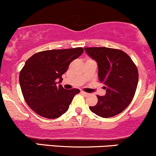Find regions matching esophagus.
Wrapping results in <instances>:
<instances>
[{"mask_svg": "<svg viewBox=\"0 0 156 156\" xmlns=\"http://www.w3.org/2000/svg\"><path fill=\"white\" fill-rule=\"evenodd\" d=\"M81 93L83 94V95H84V96H87V95H89V93H87V92H83V91H82Z\"/></svg>", "mask_w": 156, "mask_h": 156, "instance_id": "1", "label": "esophagus"}]
</instances>
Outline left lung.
<instances>
[{
  "label": "left lung",
  "instance_id": "obj_1",
  "mask_svg": "<svg viewBox=\"0 0 156 156\" xmlns=\"http://www.w3.org/2000/svg\"><path fill=\"white\" fill-rule=\"evenodd\" d=\"M85 51L98 66V79L106 85V95H97L98 103L90 107L93 113L110 118L121 113L131 103L138 81V72L124 51L107 47H86Z\"/></svg>",
  "mask_w": 156,
  "mask_h": 156
}]
</instances>
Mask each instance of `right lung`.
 I'll return each instance as SVG.
<instances>
[{"label": "right lung", "mask_w": 156, "mask_h": 156, "mask_svg": "<svg viewBox=\"0 0 156 156\" xmlns=\"http://www.w3.org/2000/svg\"><path fill=\"white\" fill-rule=\"evenodd\" d=\"M83 52L82 47L46 50L35 53L26 61L19 75L20 86L25 101L35 113L56 119L68 110L80 90H65L57 83L62 81L70 63Z\"/></svg>", "instance_id": "obj_1"}]
</instances>
